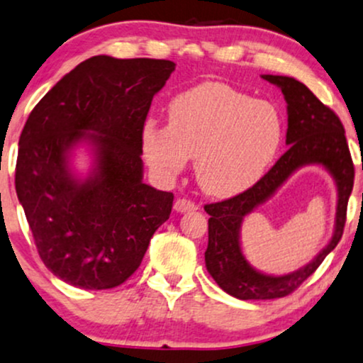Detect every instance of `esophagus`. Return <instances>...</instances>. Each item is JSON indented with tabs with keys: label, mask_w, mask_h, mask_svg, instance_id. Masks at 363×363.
Masks as SVG:
<instances>
[{
	"label": "esophagus",
	"mask_w": 363,
	"mask_h": 363,
	"mask_svg": "<svg viewBox=\"0 0 363 363\" xmlns=\"http://www.w3.org/2000/svg\"><path fill=\"white\" fill-rule=\"evenodd\" d=\"M174 209H176L177 213H189V211H196L198 209V206L193 203V201L189 199H184V198H179L176 203H174Z\"/></svg>",
	"instance_id": "obj_1"
}]
</instances>
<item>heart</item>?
I'll return each mask as SVG.
<instances>
[{"label": "heart", "instance_id": "b5f03b06", "mask_svg": "<svg viewBox=\"0 0 363 363\" xmlns=\"http://www.w3.org/2000/svg\"><path fill=\"white\" fill-rule=\"evenodd\" d=\"M167 120V126L152 120L143 125L148 165L160 177L172 179L191 157L201 189L215 198L237 196L257 184L284 140L276 104L223 82H203L174 96Z\"/></svg>", "mask_w": 363, "mask_h": 363}]
</instances>
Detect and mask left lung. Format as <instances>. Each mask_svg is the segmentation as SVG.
<instances>
[{
	"label": "left lung",
	"instance_id": "1",
	"mask_svg": "<svg viewBox=\"0 0 363 363\" xmlns=\"http://www.w3.org/2000/svg\"><path fill=\"white\" fill-rule=\"evenodd\" d=\"M265 81L282 91L287 103V152L250 189L221 203L204 206L208 213L206 269L218 286L237 299H276L294 292L338 245L347 220V204L352 194L353 169L345 128L340 118L325 106L303 82L287 76L264 74ZM304 164H321L337 184L335 226L329 245L309 264L284 274L270 277L253 269L239 245V230L247 214L268 200L296 169Z\"/></svg>",
	"mask_w": 363,
	"mask_h": 363
}]
</instances>
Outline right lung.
Returning <instances> with one entry per match:
<instances>
[{
    "instance_id": "add662e5",
    "label": "right lung",
    "mask_w": 363,
    "mask_h": 363,
    "mask_svg": "<svg viewBox=\"0 0 363 363\" xmlns=\"http://www.w3.org/2000/svg\"><path fill=\"white\" fill-rule=\"evenodd\" d=\"M176 64L94 55L65 74L30 113L15 187L38 255L81 289H111L140 267L174 194L143 182L142 128ZM87 145L86 178L70 165Z\"/></svg>"
}]
</instances>
